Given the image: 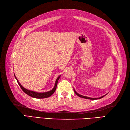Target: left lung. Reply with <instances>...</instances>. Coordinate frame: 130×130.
I'll return each instance as SVG.
<instances>
[{"instance_id": "obj_1", "label": "left lung", "mask_w": 130, "mask_h": 130, "mask_svg": "<svg viewBox=\"0 0 130 130\" xmlns=\"http://www.w3.org/2000/svg\"><path fill=\"white\" fill-rule=\"evenodd\" d=\"M74 93H76L78 96H79V97H82V98H86V99H92V100H95V99H100V98H103V97H104V96H105L106 95H103V96H102V97H99V98H90V97H85V96H83V95H80V94H78L77 92L75 91V90L74 89Z\"/></svg>"}]
</instances>
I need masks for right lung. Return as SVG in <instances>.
<instances>
[{"label": "right lung", "mask_w": 130, "mask_h": 130, "mask_svg": "<svg viewBox=\"0 0 130 130\" xmlns=\"http://www.w3.org/2000/svg\"><path fill=\"white\" fill-rule=\"evenodd\" d=\"M14 76H15V74H14ZM60 77V76L57 78V80L56 81L55 85H54L53 89L52 90H51V91H50L46 92L38 93V92H36L30 91V90H28L27 89H25V88L23 86H22V85H21L19 83V82L17 80V78L15 76V78L16 79L19 85L20 86V87H21V89H22V90L26 94H27V95H28L29 96H30V97H33V98H45L49 97L51 95H52L53 94V93L54 92H55L56 90L57 86V83H58V80H59V79Z\"/></svg>", "instance_id": "add662e5"}]
</instances>
